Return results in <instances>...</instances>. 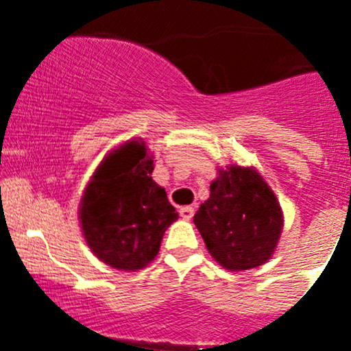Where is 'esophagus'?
<instances>
[{
    "instance_id": "1",
    "label": "esophagus",
    "mask_w": 351,
    "mask_h": 351,
    "mask_svg": "<svg viewBox=\"0 0 351 351\" xmlns=\"http://www.w3.org/2000/svg\"><path fill=\"white\" fill-rule=\"evenodd\" d=\"M193 207H182L180 208V217L185 219V221H190L193 217Z\"/></svg>"
}]
</instances>
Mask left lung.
<instances>
[{
	"label": "left lung",
	"mask_w": 351,
	"mask_h": 351,
	"mask_svg": "<svg viewBox=\"0 0 351 351\" xmlns=\"http://www.w3.org/2000/svg\"><path fill=\"white\" fill-rule=\"evenodd\" d=\"M210 256L221 267L243 271L267 263L275 253L284 214L274 190L253 166L219 169L210 197L193 217Z\"/></svg>",
	"instance_id": "left-lung-1"
}]
</instances>
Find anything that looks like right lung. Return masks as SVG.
Masks as SVG:
<instances>
[{"label":"right lung","instance_id":"right-lung-1","mask_svg":"<svg viewBox=\"0 0 351 351\" xmlns=\"http://www.w3.org/2000/svg\"><path fill=\"white\" fill-rule=\"evenodd\" d=\"M153 158L144 141H127L105 156L81 198L84 241L98 260L117 270L147 267L165 231L178 219L165 189L151 176Z\"/></svg>","mask_w":351,"mask_h":351}]
</instances>
